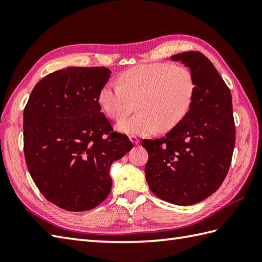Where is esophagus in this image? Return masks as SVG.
Segmentation results:
<instances>
[{
  "mask_svg": "<svg viewBox=\"0 0 262 262\" xmlns=\"http://www.w3.org/2000/svg\"><path fill=\"white\" fill-rule=\"evenodd\" d=\"M129 140L132 141L133 144H135V145H138V144H140V140H138V137L135 135L129 136Z\"/></svg>",
  "mask_w": 262,
  "mask_h": 262,
  "instance_id": "obj_1",
  "label": "esophagus"
}]
</instances>
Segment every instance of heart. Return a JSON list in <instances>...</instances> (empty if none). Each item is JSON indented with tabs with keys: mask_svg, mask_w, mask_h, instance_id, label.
Listing matches in <instances>:
<instances>
[{
	"mask_svg": "<svg viewBox=\"0 0 262 262\" xmlns=\"http://www.w3.org/2000/svg\"><path fill=\"white\" fill-rule=\"evenodd\" d=\"M119 82L105 83L98 101L110 118L119 119L138 100V114L116 124V129L127 135L171 130L189 113L196 94L191 71L170 63L134 66L121 73Z\"/></svg>",
	"mask_w": 262,
	"mask_h": 262,
	"instance_id": "b5f03b06",
	"label": "heart"
}]
</instances>
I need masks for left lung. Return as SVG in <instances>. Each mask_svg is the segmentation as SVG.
Segmentation results:
<instances>
[{
  "label": "left lung",
  "mask_w": 262,
  "mask_h": 262,
  "mask_svg": "<svg viewBox=\"0 0 262 262\" xmlns=\"http://www.w3.org/2000/svg\"><path fill=\"white\" fill-rule=\"evenodd\" d=\"M191 71L196 94L179 124L158 140H143L148 161L146 181L165 202L188 206L220 188L230 169L235 144L230 89L210 60L199 52L171 56Z\"/></svg>",
  "instance_id": "1"
}]
</instances>
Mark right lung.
Here are the masks:
<instances>
[{"mask_svg":"<svg viewBox=\"0 0 262 262\" xmlns=\"http://www.w3.org/2000/svg\"><path fill=\"white\" fill-rule=\"evenodd\" d=\"M105 68H66L39 81L24 111L28 170L45 198L70 211L90 210L111 190L110 166L133 148L113 132L98 94Z\"/></svg>","mask_w":262,"mask_h":262,"instance_id":"1","label":"right lung"}]
</instances>
